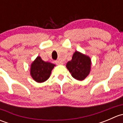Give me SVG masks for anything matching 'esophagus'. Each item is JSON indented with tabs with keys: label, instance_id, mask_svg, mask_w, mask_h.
Here are the masks:
<instances>
[{
	"label": "esophagus",
	"instance_id": "1",
	"mask_svg": "<svg viewBox=\"0 0 123 123\" xmlns=\"http://www.w3.org/2000/svg\"><path fill=\"white\" fill-rule=\"evenodd\" d=\"M55 63L56 64H58V65H62L63 64V62L62 61H61L59 60H58V61H56Z\"/></svg>",
	"mask_w": 123,
	"mask_h": 123
}]
</instances>
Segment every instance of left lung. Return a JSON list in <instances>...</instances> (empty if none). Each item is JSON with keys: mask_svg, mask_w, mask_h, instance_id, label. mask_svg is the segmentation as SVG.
<instances>
[{"mask_svg": "<svg viewBox=\"0 0 123 123\" xmlns=\"http://www.w3.org/2000/svg\"><path fill=\"white\" fill-rule=\"evenodd\" d=\"M91 64V59L89 56L79 51H75L71 60L67 64L66 67L73 78L82 81L90 74Z\"/></svg>", "mask_w": 123, "mask_h": 123, "instance_id": "obj_1", "label": "left lung"}]
</instances>
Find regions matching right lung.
<instances>
[{
    "label": "right lung",
    "mask_w": 123,
    "mask_h": 123,
    "mask_svg": "<svg viewBox=\"0 0 123 123\" xmlns=\"http://www.w3.org/2000/svg\"><path fill=\"white\" fill-rule=\"evenodd\" d=\"M55 66V64L44 61L38 56L31 64L30 75L36 82H44L50 77L52 70Z\"/></svg>",
    "instance_id": "obj_1"
}]
</instances>
